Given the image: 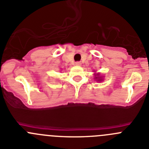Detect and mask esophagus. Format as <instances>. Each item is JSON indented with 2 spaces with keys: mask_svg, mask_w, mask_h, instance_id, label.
<instances>
[{
  "mask_svg": "<svg viewBox=\"0 0 149 149\" xmlns=\"http://www.w3.org/2000/svg\"><path fill=\"white\" fill-rule=\"evenodd\" d=\"M76 65H77V66H80V65H81V62H76Z\"/></svg>",
  "mask_w": 149,
  "mask_h": 149,
  "instance_id": "obj_1",
  "label": "esophagus"
}]
</instances>
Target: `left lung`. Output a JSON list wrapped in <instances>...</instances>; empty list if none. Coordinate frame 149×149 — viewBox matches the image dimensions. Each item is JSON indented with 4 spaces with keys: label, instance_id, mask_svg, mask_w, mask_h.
<instances>
[{
    "label": "left lung",
    "instance_id": "obj_1",
    "mask_svg": "<svg viewBox=\"0 0 149 149\" xmlns=\"http://www.w3.org/2000/svg\"><path fill=\"white\" fill-rule=\"evenodd\" d=\"M95 79H96V80L98 81H102V78L100 76V74L99 73H98V74H96V76H95Z\"/></svg>",
    "mask_w": 149,
    "mask_h": 149
}]
</instances>
